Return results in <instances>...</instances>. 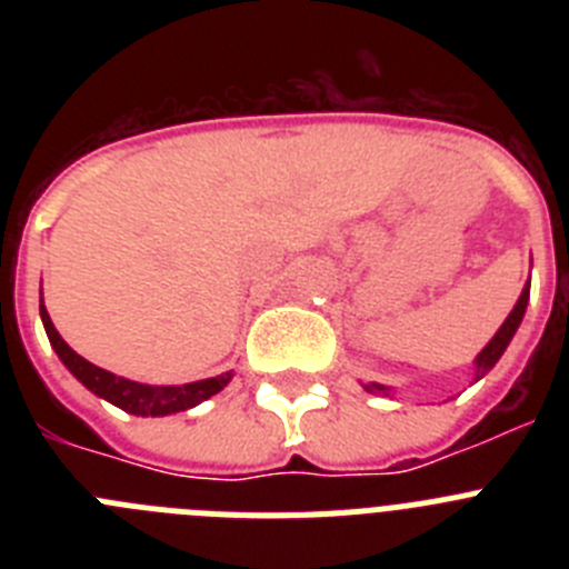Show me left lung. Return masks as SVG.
Instances as JSON below:
<instances>
[{"instance_id": "left-lung-1", "label": "left lung", "mask_w": 569, "mask_h": 569, "mask_svg": "<svg viewBox=\"0 0 569 569\" xmlns=\"http://www.w3.org/2000/svg\"><path fill=\"white\" fill-rule=\"evenodd\" d=\"M527 301H530V290L525 288V293L519 296V301H516V308L510 310V316H507V319H505V325H501V328H499V333L492 336L490 345H487L485 350H481V353H479V359H476V379H481V376H485L487 370H490V367L501 359V353H505L507 345H510V339H512V336H516V330H519L521 316H525V310H527ZM367 390H370V393H373V390H379V393H387V390L381 385H370V387H367Z\"/></svg>"}]
</instances>
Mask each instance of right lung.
<instances>
[{
	"instance_id": "add662e5",
	"label": "right lung",
	"mask_w": 569,
	"mask_h": 569,
	"mask_svg": "<svg viewBox=\"0 0 569 569\" xmlns=\"http://www.w3.org/2000/svg\"><path fill=\"white\" fill-rule=\"evenodd\" d=\"M39 313H42L50 345H53V350H57L59 359L64 361V367H68L70 373L77 376L88 390H93L97 396L108 399L110 405L122 407V410H128V413L133 416H170V413H179V410H188V407L199 405V401L219 393V390L230 381V376H233V373H222V376H216V379L190 381V385H182V387L139 385V381L122 379V376H113L108 373V370H102V367L84 361L77 350H70V347L64 345V339L59 336V330L53 328V321H50L44 305H39Z\"/></svg>"
}]
</instances>
